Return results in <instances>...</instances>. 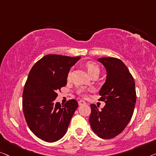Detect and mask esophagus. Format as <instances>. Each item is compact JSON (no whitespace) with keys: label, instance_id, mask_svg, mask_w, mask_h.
<instances>
[{"label":"esophagus","instance_id":"obj_1","mask_svg":"<svg viewBox=\"0 0 156 156\" xmlns=\"http://www.w3.org/2000/svg\"><path fill=\"white\" fill-rule=\"evenodd\" d=\"M86 104V103H85L84 101H83V100H79L78 101V105H85Z\"/></svg>","mask_w":156,"mask_h":156}]
</instances>
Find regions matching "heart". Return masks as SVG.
<instances>
[{
	"label": "heart",
	"mask_w": 156,
	"mask_h": 156,
	"mask_svg": "<svg viewBox=\"0 0 156 156\" xmlns=\"http://www.w3.org/2000/svg\"><path fill=\"white\" fill-rule=\"evenodd\" d=\"M85 67H86L87 71L88 72L90 76L93 75V74L100 73V66L95 62L89 61V62L86 63V64H85ZM71 75H72V71L71 70V71L69 72V73H68V76H67V78L69 79H69H71ZM77 92L79 95H84V93H85V90L83 88H79L77 90Z\"/></svg>",
	"instance_id": "heart-1"
}]
</instances>
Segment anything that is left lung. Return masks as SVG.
Masks as SVG:
<instances>
[{"label":"left lung","instance_id":"obj_1","mask_svg":"<svg viewBox=\"0 0 156 156\" xmlns=\"http://www.w3.org/2000/svg\"><path fill=\"white\" fill-rule=\"evenodd\" d=\"M98 61L107 70L106 81L99 93V100L106 105L99 110L91 104L89 122L94 133L109 139L122 133L132 117L136 101L135 82L120 59L103 57Z\"/></svg>","mask_w":156,"mask_h":156}]
</instances>
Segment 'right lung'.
I'll return each mask as SVG.
<instances>
[{
    "mask_svg": "<svg viewBox=\"0 0 156 156\" xmlns=\"http://www.w3.org/2000/svg\"><path fill=\"white\" fill-rule=\"evenodd\" d=\"M80 58L49 54L30 70L23 94V113L30 130L43 141L55 142L66 133L78 102L72 99L61 105L54 100L67 84L70 69Z\"/></svg>",
    "mask_w": 156,
    "mask_h": 156,
    "instance_id": "add662e5",
    "label": "right lung"
}]
</instances>
